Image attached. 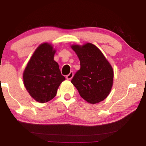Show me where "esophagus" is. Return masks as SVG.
<instances>
[{
	"label": "esophagus",
	"instance_id": "esophagus-1",
	"mask_svg": "<svg viewBox=\"0 0 146 146\" xmlns=\"http://www.w3.org/2000/svg\"><path fill=\"white\" fill-rule=\"evenodd\" d=\"M73 76H74V72H70L69 74H68L66 78L67 80H71Z\"/></svg>",
	"mask_w": 146,
	"mask_h": 146
}]
</instances>
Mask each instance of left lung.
Instances as JSON below:
<instances>
[{"label":"left lung","instance_id":"left-lung-1","mask_svg":"<svg viewBox=\"0 0 146 146\" xmlns=\"http://www.w3.org/2000/svg\"><path fill=\"white\" fill-rule=\"evenodd\" d=\"M80 61V69L76 72L71 82L80 96L92 104L107 98L113 84V71L102 52L95 45L71 46Z\"/></svg>","mask_w":146,"mask_h":146}]
</instances>
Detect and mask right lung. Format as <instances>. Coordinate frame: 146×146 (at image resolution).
<instances>
[{"instance_id": "right-lung-1", "label": "right lung", "mask_w": 146, "mask_h": 146, "mask_svg": "<svg viewBox=\"0 0 146 146\" xmlns=\"http://www.w3.org/2000/svg\"><path fill=\"white\" fill-rule=\"evenodd\" d=\"M55 52L50 44H42L36 49L24 71V85L31 97L40 103L53 99L59 86L65 80L58 64L54 60Z\"/></svg>"}]
</instances>
